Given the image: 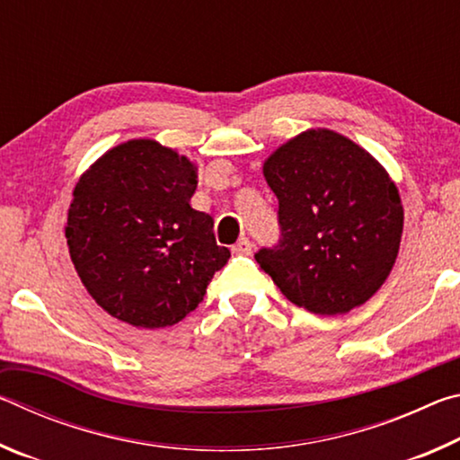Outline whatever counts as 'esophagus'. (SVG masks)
<instances>
[{"label":"esophagus","mask_w":460,"mask_h":460,"mask_svg":"<svg viewBox=\"0 0 460 460\" xmlns=\"http://www.w3.org/2000/svg\"><path fill=\"white\" fill-rule=\"evenodd\" d=\"M252 249H253V245H252V241H249L247 237H241L235 245H233V253H237V255H249L252 253Z\"/></svg>","instance_id":"1"}]
</instances>
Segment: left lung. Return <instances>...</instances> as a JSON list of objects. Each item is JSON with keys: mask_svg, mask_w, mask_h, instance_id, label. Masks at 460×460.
Here are the masks:
<instances>
[{"mask_svg": "<svg viewBox=\"0 0 460 460\" xmlns=\"http://www.w3.org/2000/svg\"><path fill=\"white\" fill-rule=\"evenodd\" d=\"M279 239L255 253L296 306L345 314L376 294L398 258L403 208L379 162L331 129H308L270 155Z\"/></svg>", "mask_w": 460, "mask_h": 460, "instance_id": "1", "label": "left lung"}]
</instances>
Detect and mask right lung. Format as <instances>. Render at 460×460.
Segmentation results:
<instances>
[{
    "label": "right lung",
    "instance_id": "add662e5",
    "mask_svg": "<svg viewBox=\"0 0 460 460\" xmlns=\"http://www.w3.org/2000/svg\"><path fill=\"white\" fill-rule=\"evenodd\" d=\"M197 168L154 139H131L81 176L66 243L97 305L139 329L176 324L207 294L231 252L213 217L190 207Z\"/></svg>",
    "mask_w": 460,
    "mask_h": 460
}]
</instances>
